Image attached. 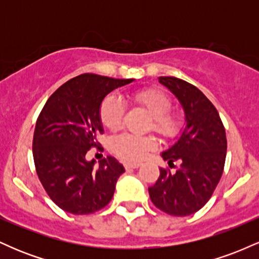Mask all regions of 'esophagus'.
I'll list each match as a JSON object with an SVG mask.
<instances>
[{"instance_id": "obj_1", "label": "esophagus", "mask_w": 259, "mask_h": 259, "mask_svg": "<svg viewBox=\"0 0 259 259\" xmlns=\"http://www.w3.org/2000/svg\"><path fill=\"white\" fill-rule=\"evenodd\" d=\"M140 165L141 164L136 162H124V167H125V169H135V168H139Z\"/></svg>"}]
</instances>
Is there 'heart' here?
Returning <instances> with one entry per match:
<instances>
[{"mask_svg": "<svg viewBox=\"0 0 259 259\" xmlns=\"http://www.w3.org/2000/svg\"><path fill=\"white\" fill-rule=\"evenodd\" d=\"M129 101L134 106L142 108L151 115L148 129L153 130L165 140L179 138L185 127V118L180 112L171 111L170 96L159 89H146L133 92ZM125 107L113 95L103 99L100 106V119L106 129L115 132L123 123ZM111 148L117 156L127 160H141L151 151L157 148V140L153 136H134L121 134L112 140Z\"/></svg>", "mask_w": 259, "mask_h": 259, "instance_id": "heart-1", "label": "heart"}]
</instances>
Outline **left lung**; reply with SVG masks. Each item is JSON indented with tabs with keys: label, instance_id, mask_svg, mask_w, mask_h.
Wrapping results in <instances>:
<instances>
[{
	"label": "left lung",
	"instance_id": "left-lung-1",
	"mask_svg": "<svg viewBox=\"0 0 259 259\" xmlns=\"http://www.w3.org/2000/svg\"><path fill=\"white\" fill-rule=\"evenodd\" d=\"M185 109L186 126L177 144L162 153L169 167L181 162L175 173L159 168L148 187L151 201L162 212L185 217L200 210L214 192L227 157V135L213 103L195 85L175 76H159Z\"/></svg>",
	"mask_w": 259,
	"mask_h": 259
}]
</instances>
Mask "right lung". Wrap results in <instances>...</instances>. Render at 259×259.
<instances>
[{
    "label": "right lung",
    "mask_w": 259,
    "mask_h": 259,
    "mask_svg": "<svg viewBox=\"0 0 259 259\" xmlns=\"http://www.w3.org/2000/svg\"><path fill=\"white\" fill-rule=\"evenodd\" d=\"M85 73L59 86L38 114L32 138V156L38 179L49 197L72 214H91L113 197L124 167L107 157L95 169L86 152L102 150L100 106L106 95L132 82Z\"/></svg>",
    "instance_id": "1"
}]
</instances>
